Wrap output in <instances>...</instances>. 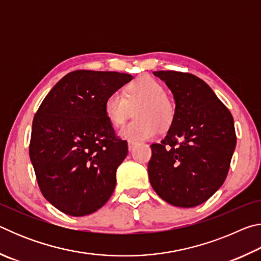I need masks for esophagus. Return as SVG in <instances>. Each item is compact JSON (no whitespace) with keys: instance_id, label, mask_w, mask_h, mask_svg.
I'll return each instance as SVG.
<instances>
[{"instance_id":"34e87169","label":"esophagus","mask_w":261,"mask_h":261,"mask_svg":"<svg viewBox=\"0 0 261 261\" xmlns=\"http://www.w3.org/2000/svg\"><path fill=\"white\" fill-rule=\"evenodd\" d=\"M136 145H137L136 141H127V148H129V151H132Z\"/></svg>"}]
</instances>
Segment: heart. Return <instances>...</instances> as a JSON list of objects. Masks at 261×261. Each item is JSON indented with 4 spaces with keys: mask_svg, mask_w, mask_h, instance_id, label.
Returning a JSON list of instances; mask_svg holds the SVG:
<instances>
[{
    "mask_svg": "<svg viewBox=\"0 0 261 261\" xmlns=\"http://www.w3.org/2000/svg\"><path fill=\"white\" fill-rule=\"evenodd\" d=\"M135 107V120L118 130V136L125 140L151 139L158 134L159 127L166 130L174 121V103L166 95L162 84L149 76L129 84L123 96L117 92L109 94L103 103L106 116L114 126L123 124Z\"/></svg>",
    "mask_w": 261,
    "mask_h": 261,
    "instance_id": "b5f03b06",
    "label": "heart"
}]
</instances>
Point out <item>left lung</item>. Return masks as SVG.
Here are the masks:
<instances>
[{
    "instance_id": "1",
    "label": "left lung",
    "mask_w": 261,
    "mask_h": 261,
    "mask_svg": "<svg viewBox=\"0 0 261 261\" xmlns=\"http://www.w3.org/2000/svg\"><path fill=\"white\" fill-rule=\"evenodd\" d=\"M175 100V117L160 144L151 145L148 177L168 204L194 207L213 196L227 177L236 134L230 112L200 78L154 71Z\"/></svg>"
}]
</instances>
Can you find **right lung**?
Returning a JSON list of instances; mask_svg holds the SVG:
<instances>
[{
	"mask_svg": "<svg viewBox=\"0 0 261 261\" xmlns=\"http://www.w3.org/2000/svg\"><path fill=\"white\" fill-rule=\"evenodd\" d=\"M132 79L113 71L70 72L35 114L30 159L43 197L63 213L88 215L112 197L127 143L115 137L103 103Z\"/></svg>",
	"mask_w": 261,
	"mask_h": 261,
	"instance_id": "obj_1",
	"label": "right lung"
}]
</instances>
